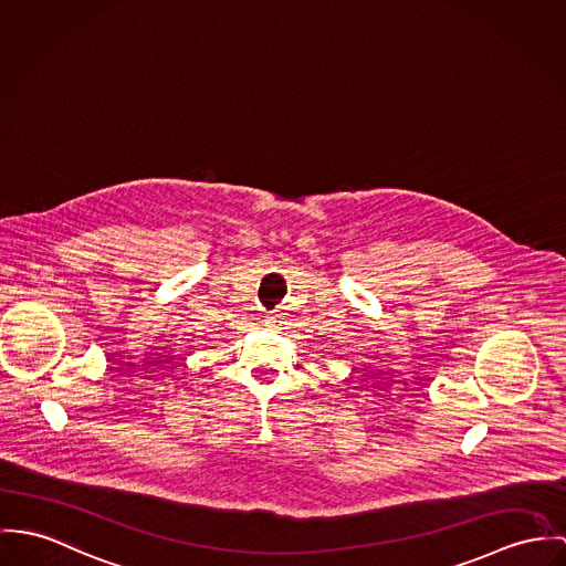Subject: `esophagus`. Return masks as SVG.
<instances>
[{"instance_id":"34e87169","label":"esophagus","mask_w":566,"mask_h":566,"mask_svg":"<svg viewBox=\"0 0 566 566\" xmlns=\"http://www.w3.org/2000/svg\"><path fill=\"white\" fill-rule=\"evenodd\" d=\"M264 323L269 325V327H275L277 325V316L275 314H266V318H264Z\"/></svg>"}]
</instances>
